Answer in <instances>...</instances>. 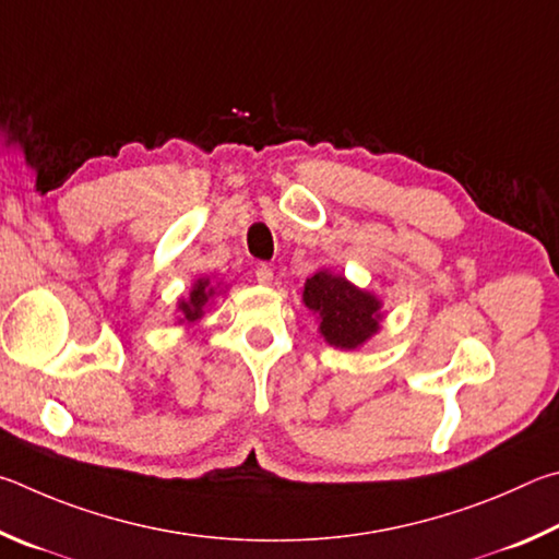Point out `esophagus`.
I'll list each match as a JSON object with an SVG mask.
<instances>
[{
	"label": "esophagus",
	"mask_w": 559,
	"mask_h": 559,
	"mask_svg": "<svg viewBox=\"0 0 559 559\" xmlns=\"http://www.w3.org/2000/svg\"><path fill=\"white\" fill-rule=\"evenodd\" d=\"M254 280H258L260 285H272V280H274L272 264H267V262L258 264V270H254Z\"/></svg>",
	"instance_id": "1"
}]
</instances>
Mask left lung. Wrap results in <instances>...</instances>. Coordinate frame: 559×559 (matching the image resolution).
Instances as JSON below:
<instances>
[{"instance_id": "8db88e82", "label": "left lung", "mask_w": 559, "mask_h": 559, "mask_svg": "<svg viewBox=\"0 0 559 559\" xmlns=\"http://www.w3.org/2000/svg\"><path fill=\"white\" fill-rule=\"evenodd\" d=\"M301 301L317 317L321 338L341 350L368 344L385 319L383 299L329 267L317 270L305 282Z\"/></svg>"}]
</instances>
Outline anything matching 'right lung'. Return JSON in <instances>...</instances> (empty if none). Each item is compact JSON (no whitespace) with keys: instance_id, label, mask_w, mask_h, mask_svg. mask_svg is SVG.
<instances>
[{"instance_id":"add662e5","label":"right lung","mask_w":559,"mask_h":559,"mask_svg":"<svg viewBox=\"0 0 559 559\" xmlns=\"http://www.w3.org/2000/svg\"><path fill=\"white\" fill-rule=\"evenodd\" d=\"M225 289H228V285H223V282H213L211 277L193 280L189 295H183L179 301H176V324L191 329L193 321H199L205 314V309L213 305V299L223 295Z\"/></svg>"}]
</instances>
